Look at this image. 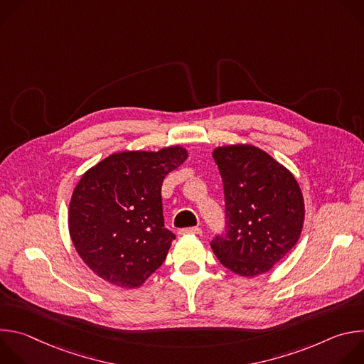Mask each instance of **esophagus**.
I'll return each mask as SVG.
<instances>
[{
    "instance_id": "34e87169",
    "label": "esophagus",
    "mask_w": 364,
    "mask_h": 364,
    "mask_svg": "<svg viewBox=\"0 0 364 364\" xmlns=\"http://www.w3.org/2000/svg\"><path fill=\"white\" fill-rule=\"evenodd\" d=\"M180 235H201L200 228H186L180 230Z\"/></svg>"
}]
</instances>
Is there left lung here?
<instances>
[{"label":"left lung","mask_w":364,"mask_h":364,"mask_svg":"<svg viewBox=\"0 0 364 364\" xmlns=\"http://www.w3.org/2000/svg\"><path fill=\"white\" fill-rule=\"evenodd\" d=\"M226 204V233L210 246L223 267L252 278L269 272L296 245L305 216L292 173L249 144L218 146Z\"/></svg>","instance_id":"left-lung-1"}]
</instances>
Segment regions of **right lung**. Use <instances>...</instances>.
<instances>
[{
	"instance_id": "obj_1",
	"label": "right lung",
	"mask_w": 364,
	"mask_h": 364,
	"mask_svg": "<svg viewBox=\"0 0 364 364\" xmlns=\"http://www.w3.org/2000/svg\"><path fill=\"white\" fill-rule=\"evenodd\" d=\"M187 157L180 145L122 151L82 176L69 204V233L97 277L131 289L163 265L176 235L164 228L161 186Z\"/></svg>"
}]
</instances>
